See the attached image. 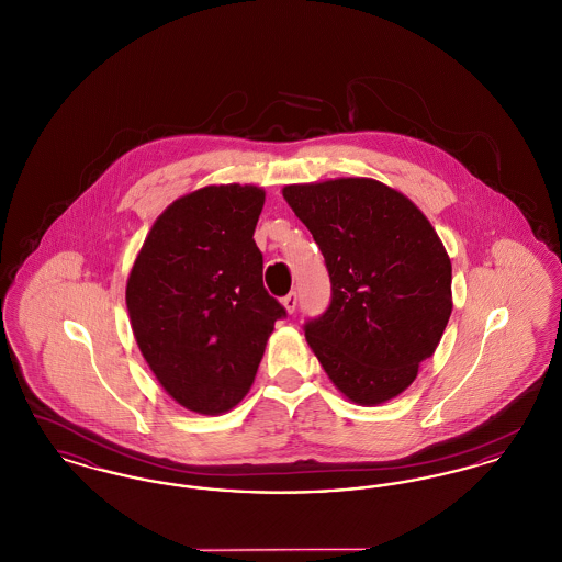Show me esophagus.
<instances>
[{
	"label": "esophagus",
	"mask_w": 562,
	"mask_h": 562,
	"mask_svg": "<svg viewBox=\"0 0 562 562\" xmlns=\"http://www.w3.org/2000/svg\"><path fill=\"white\" fill-rule=\"evenodd\" d=\"M282 305L286 307L289 314H293L294 310H296V293L286 294V296L282 299Z\"/></svg>",
	"instance_id": "1"
}]
</instances>
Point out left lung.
Here are the masks:
<instances>
[{
  "mask_svg": "<svg viewBox=\"0 0 562 562\" xmlns=\"http://www.w3.org/2000/svg\"><path fill=\"white\" fill-rule=\"evenodd\" d=\"M321 246L330 303L305 339L341 394L362 406L404 392L451 318V259L401 191L373 179L286 186Z\"/></svg>",
  "mask_w": 562,
  "mask_h": 562,
  "instance_id": "1",
  "label": "left lung"
}]
</instances>
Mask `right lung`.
Segmentation results:
<instances>
[{
	"label": "right lung",
	"instance_id": "obj_1",
	"mask_svg": "<svg viewBox=\"0 0 562 562\" xmlns=\"http://www.w3.org/2000/svg\"><path fill=\"white\" fill-rule=\"evenodd\" d=\"M266 191L209 186L172 202L134 261L126 305L161 387L193 413L221 415L248 394L286 310L263 286L252 240Z\"/></svg>",
	"mask_w": 562,
	"mask_h": 562
}]
</instances>
